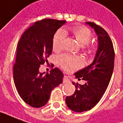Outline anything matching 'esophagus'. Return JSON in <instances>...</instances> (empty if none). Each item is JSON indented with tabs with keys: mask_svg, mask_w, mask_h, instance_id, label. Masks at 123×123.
<instances>
[{
	"mask_svg": "<svg viewBox=\"0 0 123 123\" xmlns=\"http://www.w3.org/2000/svg\"><path fill=\"white\" fill-rule=\"evenodd\" d=\"M63 81L64 83H66L69 82V81H70V80H69V78L68 76H64V77H63Z\"/></svg>",
	"mask_w": 123,
	"mask_h": 123,
	"instance_id": "esophagus-1",
	"label": "esophagus"
}]
</instances>
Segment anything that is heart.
I'll use <instances>...</instances> for the list:
<instances>
[{
  "mask_svg": "<svg viewBox=\"0 0 123 123\" xmlns=\"http://www.w3.org/2000/svg\"><path fill=\"white\" fill-rule=\"evenodd\" d=\"M71 32L74 34L77 43L81 46L87 45L91 40V32L85 27H74L71 29ZM66 38V32L63 30H58L54 35L53 39V48L58 51L62 49ZM89 52H92V48H87ZM60 62L64 70L71 71L80 68L81 65V62L79 57H70L68 55H62L59 58Z\"/></svg>",
  "mask_w": 123,
  "mask_h": 123,
  "instance_id": "obj_1",
  "label": "heart"
}]
</instances>
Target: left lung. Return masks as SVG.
Masks as SVG:
<instances>
[{"label": "left lung", "instance_id": "8db88e82", "mask_svg": "<svg viewBox=\"0 0 123 123\" xmlns=\"http://www.w3.org/2000/svg\"><path fill=\"white\" fill-rule=\"evenodd\" d=\"M85 24L96 33L98 46L93 62L74 74L75 78H81L85 83H77L74 93L66 98L69 109L77 113L90 110L98 103L109 84L114 69L115 52L107 32L93 22Z\"/></svg>", "mask_w": 123, "mask_h": 123}]
</instances>
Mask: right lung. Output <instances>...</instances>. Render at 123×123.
<instances>
[{"mask_svg": "<svg viewBox=\"0 0 123 123\" xmlns=\"http://www.w3.org/2000/svg\"><path fill=\"white\" fill-rule=\"evenodd\" d=\"M66 22L54 19L36 22L24 32L18 43L14 81L19 95L32 107L44 106L52 90L63 82V74L57 68L49 74L41 73L39 68L48 62L54 34Z\"/></svg>", "mask_w": 123, "mask_h": 123, "instance_id": "obj_1", "label": "right lung"}]
</instances>
